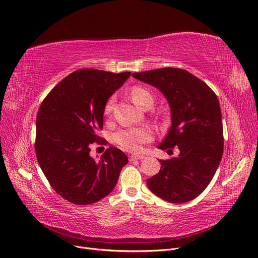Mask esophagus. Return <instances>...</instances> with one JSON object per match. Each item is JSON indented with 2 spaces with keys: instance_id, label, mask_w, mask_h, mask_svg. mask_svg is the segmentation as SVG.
Segmentation results:
<instances>
[{
  "instance_id": "obj_1",
  "label": "esophagus",
  "mask_w": 258,
  "mask_h": 258,
  "mask_svg": "<svg viewBox=\"0 0 258 258\" xmlns=\"http://www.w3.org/2000/svg\"><path fill=\"white\" fill-rule=\"evenodd\" d=\"M144 159V156H140V154H133V156L130 157V161H135V160H142Z\"/></svg>"
}]
</instances>
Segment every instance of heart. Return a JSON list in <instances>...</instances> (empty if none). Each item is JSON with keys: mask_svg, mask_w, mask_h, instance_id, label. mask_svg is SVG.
Returning a JSON list of instances; mask_svg holds the SVG:
<instances>
[{"mask_svg": "<svg viewBox=\"0 0 258 258\" xmlns=\"http://www.w3.org/2000/svg\"><path fill=\"white\" fill-rule=\"evenodd\" d=\"M131 97L135 104L142 108L148 109L153 104L152 93L142 86H135L131 90ZM115 102L114 96L110 97L104 107L105 115L109 116L113 110ZM115 142L125 150L132 152H140L143 149V144L152 140V133L147 127H134L120 130L114 135Z\"/></svg>", "mask_w": 258, "mask_h": 258, "instance_id": "1", "label": "heart"}]
</instances>
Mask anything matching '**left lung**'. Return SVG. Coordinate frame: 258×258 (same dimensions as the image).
<instances>
[{
    "label": "left lung",
    "instance_id": "obj_1",
    "mask_svg": "<svg viewBox=\"0 0 258 258\" xmlns=\"http://www.w3.org/2000/svg\"><path fill=\"white\" fill-rule=\"evenodd\" d=\"M132 76L158 88L167 98L172 124L159 148L179 149L178 157L160 160V172L147 179L148 188L168 202L190 201L209 185L222 159L224 138L218 97L207 84L181 68Z\"/></svg>",
    "mask_w": 258,
    "mask_h": 258
}]
</instances>
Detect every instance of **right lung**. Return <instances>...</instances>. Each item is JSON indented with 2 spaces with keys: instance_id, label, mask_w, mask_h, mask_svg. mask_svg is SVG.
I'll use <instances>...</instances> for the list:
<instances>
[{
  "instance_id": "add662e5",
  "label": "right lung",
  "mask_w": 258,
  "mask_h": 258,
  "mask_svg": "<svg viewBox=\"0 0 258 258\" xmlns=\"http://www.w3.org/2000/svg\"><path fill=\"white\" fill-rule=\"evenodd\" d=\"M131 73L79 70L64 78L41 102L36 118L35 152L51 187L77 205L99 201L112 192L128 159L110 147L95 161L92 144L107 145L97 132L104 107Z\"/></svg>"
}]
</instances>
